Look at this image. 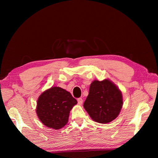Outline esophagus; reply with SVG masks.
Segmentation results:
<instances>
[{"instance_id": "obj_1", "label": "esophagus", "mask_w": 158, "mask_h": 158, "mask_svg": "<svg viewBox=\"0 0 158 158\" xmlns=\"http://www.w3.org/2000/svg\"><path fill=\"white\" fill-rule=\"evenodd\" d=\"M77 101H78V103L79 105H82V103H83V99H82V98H78V99H77Z\"/></svg>"}]
</instances>
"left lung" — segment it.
I'll list each match as a JSON object with an SVG mask.
<instances>
[{"mask_svg": "<svg viewBox=\"0 0 158 158\" xmlns=\"http://www.w3.org/2000/svg\"><path fill=\"white\" fill-rule=\"evenodd\" d=\"M123 104L121 91L112 81L95 80L90 84L84 107L93 121L107 124L118 116Z\"/></svg>", "mask_w": 158, "mask_h": 158, "instance_id": "8db88e82", "label": "left lung"}]
</instances>
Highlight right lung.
<instances>
[{
    "mask_svg": "<svg viewBox=\"0 0 158 158\" xmlns=\"http://www.w3.org/2000/svg\"><path fill=\"white\" fill-rule=\"evenodd\" d=\"M76 104L77 101L69 92L54 86L40 95L35 111L45 126L58 130L67 124L70 110Z\"/></svg>",
    "mask_w": 158,
    "mask_h": 158,
    "instance_id": "right-lung-1",
    "label": "right lung"
}]
</instances>
